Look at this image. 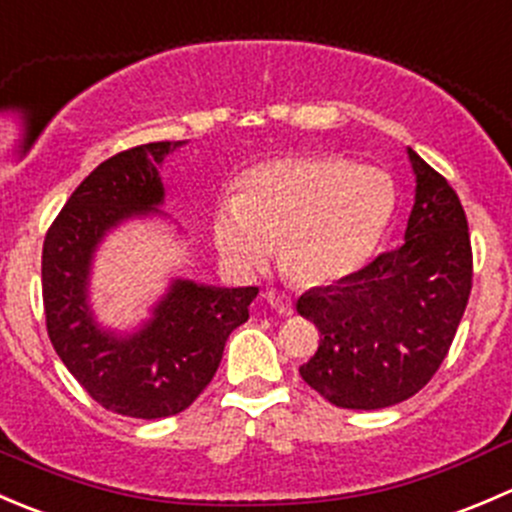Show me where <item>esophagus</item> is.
Segmentation results:
<instances>
[{
  "label": "esophagus",
  "instance_id": "1",
  "mask_svg": "<svg viewBox=\"0 0 512 512\" xmlns=\"http://www.w3.org/2000/svg\"><path fill=\"white\" fill-rule=\"evenodd\" d=\"M265 299H267V304H270L272 309H277V312L292 314V297H289L287 292H282V289L270 287L265 292Z\"/></svg>",
  "mask_w": 512,
  "mask_h": 512
}]
</instances>
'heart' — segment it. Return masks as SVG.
I'll return each instance as SVG.
<instances>
[{"mask_svg":"<svg viewBox=\"0 0 512 512\" xmlns=\"http://www.w3.org/2000/svg\"><path fill=\"white\" fill-rule=\"evenodd\" d=\"M394 210L391 180L339 156H282L252 165L240 193L215 210L213 240L227 265L255 272L272 245L304 285H332L364 265Z\"/></svg>","mask_w":512,"mask_h":512,"instance_id":"b5f03b06","label":"heart"}]
</instances>
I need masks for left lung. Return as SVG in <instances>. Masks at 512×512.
<instances>
[{
    "instance_id": "1",
    "label": "left lung",
    "mask_w": 512,
    "mask_h": 512,
    "mask_svg": "<svg viewBox=\"0 0 512 512\" xmlns=\"http://www.w3.org/2000/svg\"><path fill=\"white\" fill-rule=\"evenodd\" d=\"M409 158L416 203L406 240L297 299L319 329V349L299 374L342 409H386L418 394L446 359L471 297L466 210L438 170L411 148Z\"/></svg>"
}]
</instances>
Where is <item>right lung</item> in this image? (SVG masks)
<instances>
[{
    "instance_id": "1",
    "label": "right lung",
    "mask_w": 512,
    "mask_h": 512,
    "mask_svg": "<svg viewBox=\"0 0 512 512\" xmlns=\"http://www.w3.org/2000/svg\"><path fill=\"white\" fill-rule=\"evenodd\" d=\"M180 146L146 143L103 160L71 193L46 230L41 297L46 332L86 394L113 414L165 418L188 409L218 371L232 329L247 322L257 287L173 282L151 322L118 339L94 324L86 285L106 230L163 203L158 165Z\"/></svg>"
}]
</instances>
